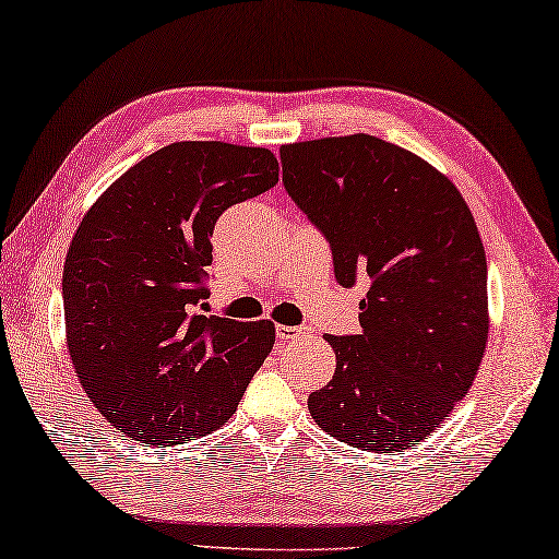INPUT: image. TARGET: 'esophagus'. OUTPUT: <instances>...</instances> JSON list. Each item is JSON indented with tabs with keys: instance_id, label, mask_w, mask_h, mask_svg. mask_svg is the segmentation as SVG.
<instances>
[{
	"instance_id": "34e87169",
	"label": "esophagus",
	"mask_w": 559,
	"mask_h": 559,
	"mask_svg": "<svg viewBox=\"0 0 559 559\" xmlns=\"http://www.w3.org/2000/svg\"><path fill=\"white\" fill-rule=\"evenodd\" d=\"M302 330H306V328H298V324H278V328H276V337H278L281 342H286V340L296 337V334H300Z\"/></svg>"
}]
</instances>
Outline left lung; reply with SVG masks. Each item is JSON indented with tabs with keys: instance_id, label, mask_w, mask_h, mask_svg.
<instances>
[{
	"instance_id": "1",
	"label": "left lung",
	"mask_w": 559,
	"mask_h": 559,
	"mask_svg": "<svg viewBox=\"0 0 559 559\" xmlns=\"http://www.w3.org/2000/svg\"><path fill=\"white\" fill-rule=\"evenodd\" d=\"M283 186L330 241L334 278H369L359 334L308 408L352 448L401 452L464 399L489 334L486 253L452 182L411 151L352 134L281 148Z\"/></svg>"
}]
</instances>
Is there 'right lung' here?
I'll list each match as a JSON object with an SVG mask.
<instances>
[{"label":"right lung","instance_id":"1","mask_svg":"<svg viewBox=\"0 0 559 559\" xmlns=\"http://www.w3.org/2000/svg\"><path fill=\"white\" fill-rule=\"evenodd\" d=\"M278 182L269 148L178 141L111 182L70 241V359L97 411L144 444L225 425L276 342L273 322L207 318L212 231Z\"/></svg>","mask_w":559,"mask_h":559}]
</instances>
